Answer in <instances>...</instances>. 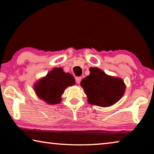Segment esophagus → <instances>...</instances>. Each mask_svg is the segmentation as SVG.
Wrapping results in <instances>:
<instances>
[{
  "instance_id": "34e87169",
  "label": "esophagus",
  "mask_w": 154,
  "mask_h": 154,
  "mask_svg": "<svg viewBox=\"0 0 154 154\" xmlns=\"http://www.w3.org/2000/svg\"><path fill=\"white\" fill-rule=\"evenodd\" d=\"M82 78L81 77H77L76 78H75V81H76V82L78 83V84H79L81 81H82Z\"/></svg>"
}]
</instances>
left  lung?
I'll list each match as a JSON object with an SVG mask.
<instances>
[{
    "label": "left lung",
    "instance_id": "left-lung-1",
    "mask_svg": "<svg viewBox=\"0 0 154 154\" xmlns=\"http://www.w3.org/2000/svg\"><path fill=\"white\" fill-rule=\"evenodd\" d=\"M90 71V75L80 83L88 103L105 107L113 105L123 96L126 86L122 79L109 76L98 68L91 67Z\"/></svg>",
    "mask_w": 154,
    "mask_h": 154
}]
</instances>
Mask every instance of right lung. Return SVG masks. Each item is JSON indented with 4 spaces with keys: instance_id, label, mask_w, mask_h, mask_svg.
<instances>
[{
    "instance_id": "add662e5",
    "label": "right lung",
    "mask_w": 154,
    "mask_h": 154,
    "mask_svg": "<svg viewBox=\"0 0 154 154\" xmlns=\"http://www.w3.org/2000/svg\"><path fill=\"white\" fill-rule=\"evenodd\" d=\"M74 84L75 79L71 74L65 73L61 68H55L36 83L35 89L38 97L52 105L60 103L66 88Z\"/></svg>"
}]
</instances>
